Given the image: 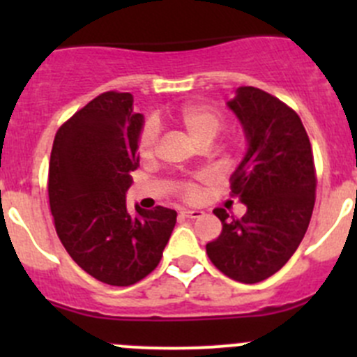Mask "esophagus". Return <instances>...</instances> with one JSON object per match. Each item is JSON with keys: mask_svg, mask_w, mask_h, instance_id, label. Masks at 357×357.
<instances>
[{"mask_svg": "<svg viewBox=\"0 0 357 357\" xmlns=\"http://www.w3.org/2000/svg\"><path fill=\"white\" fill-rule=\"evenodd\" d=\"M179 215H181V218L197 219V218H202V215H204V212L197 211V208H183V211L179 212Z\"/></svg>", "mask_w": 357, "mask_h": 357, "instance_id": "obj_1", "label": "esophagus"}]
</instances>
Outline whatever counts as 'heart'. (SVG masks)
I'll return each instance as SVG.
<instances>
[{
    "label": "heart",
    "mask_w": 357,
    "mask_h": 357,
    "mask_svg": "<svg viewBox=\"0 0 357 357\" xmlns=\"http://www.w3.org/2000/svg\"><path fill=\"white\" fill-rule=\"evenodd\" d=\"M172 121L181 126L192 138L202 145H208L225 126V115L207 103H185L172 112ZM157 149L155 126L145 124L138 138V155L142 160L153 157ZM208 181L205 174H197L193 178L176 179L171 188L185 200H195L200 195V183Z\"/></svg>",
    "instance_id": "obj_1"
}]
</instances>
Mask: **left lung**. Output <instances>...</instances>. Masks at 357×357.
Instances as JSON below:
<instances>
[{
	"mask_svg": "<svg viewBox=\"0 0 357 357\" xmlns=\"http://www.w3.org/2000/svg\"><path fill=\"white\" fill-rule=\"evenodd\" d=\"M228 107L248 142L229 179L231 197H238L247 212L236 219L214 208L222 231L205 250L228 278L259 283L287 264L307 231L316 200L314 157L297 112L276 96L242 86Z\"/></svg>",
	"mask_w": 357,
	"mask_h": 357,
	"instance_id": "obj_1",
	"label": "left lung"
}]
</instances>
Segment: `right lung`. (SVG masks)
Here are the masks:
<instances>
[{
	"instance_id": "obj_1",
	"label": "right lung",
	"mask_w": 357,
	"mask_h": 357,
	"mask_svg": "<svg viewBox=\"0 0 357 357\" xmlns=\"http://www.w3.org/2000/svg\"><path fill=\"white\" fill-rule=\"evenodd\" d=\"M142 126L131 93H102L60 126L50 157L56 235L79 268L114 287L135 285L157 268L178 215L160 205H136V215L126 207Z\"/></svg>"
}]
</instances>
